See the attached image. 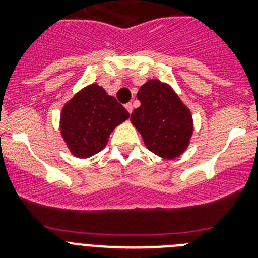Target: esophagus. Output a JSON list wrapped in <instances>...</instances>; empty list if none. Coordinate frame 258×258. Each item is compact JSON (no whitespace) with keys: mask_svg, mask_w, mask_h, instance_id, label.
Masks as SVG:
<instances>
[{"mask_svg":"<svg viewBox=\"0 0 258 258\" xmlns=\"http://www.w3.org/2000/svg\"><path fill=\"white\" fill-rule=\"evenodd\" d=\"M125 108H126V111L129 113H132V111H133V106H132V103H126V104H125Z\"/></svg>","mask_w":258,"mask_h":258,"instance_id":"esophagus-1","label":"esophagus"}]
</instances>
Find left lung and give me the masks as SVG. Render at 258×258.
<instances>
[{"label": "left lung", "mask_w": 258, "mask_h": 258, "mask_svg": "<svg viewBox=\"0 0 258 258\" xmlns=\"http://www.w3.org/2000/svg\"><path fill=\"white\" fill-rule=\"evenodd\" d=\"M141 106L131 116L146 147L157 156L174 159L187 149L192 136V116L168 84L149 80L137 94Z\"/></svg>", "instance_id": "left-lung-1"}]
</instances>
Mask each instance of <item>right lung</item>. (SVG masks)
Listing matches in <instances>:
<instances>
[{"label": "right lung", "mask_w": 258, "mask_h": 258, "mask_svg": "<svg viewBox=\"0 0 258 258\" xmlns=\"http://www.w3.org/2000/svg\"><path fill=\"white\" fill-rule=\"evenodd\" d=\"M129 112L97 84L80 90L60 113V133L76 157H90L106 147L111 132Z\"/></svg>", "instance_id": "obj_1"}]
</instances>
